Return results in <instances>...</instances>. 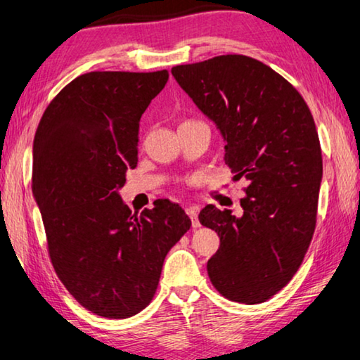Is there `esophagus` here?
<instances>
[{"instance_id": "1", "label": "esophagus", "mask_w": 360, "mask_h": 360, "mask_svg": "<svg viewBox=\"0 0 360 360\" xmlns=\"http://www.w3.org/2000/svg\"><path fill=\"white\" fill-rule=\"evenodd\" d=\"M185 211L191 219L193 227H200V221H198V207L196 206H188V207H185Z\"/></svg>"}]
</instances>
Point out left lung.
Returning a JSON list of instances; mask_svg holds the SVG:
<instances>
[{"label": "left lung", "instance_id": "left-lung-1", "mask_svg": "<svg viewBox=\"0 0 360 360\" xmlns=\"http://www.w3.org/2000/svg\"><path fill=\"white\" fill-rule=\"evenodd\" d=\"M172 75L216 123L233 179L247 181L240 217L212 205L198 216L221 238L207 274L226 299L262 304L292 279L314 237L323 176L314 117L290 82L250 56H214Z\"/></svg>", "mask_w": 360, "mask_h": 360}]
</instances>
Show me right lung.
<instances>
[{"label":"right lung","mask_w":360,"mask_h":360,"mask_svg":"<svg viewBox=\"0 0 360 360\" xmlns=\"http://www.w3.org/2000/svg\"><path fill=\"white\" fill-rule=\"evenodd\" d=\"M169 72L92 71L60 91L34 138L32 193L51 264L92 314L128 319L149 305L165 255L191 226L169 200L131 214L120 188L138 164L139 120Z\"/></svg>","instance_id":"right-lung-1"}]
</instances>
